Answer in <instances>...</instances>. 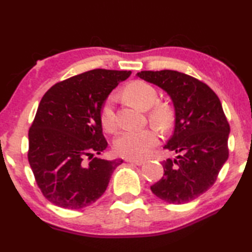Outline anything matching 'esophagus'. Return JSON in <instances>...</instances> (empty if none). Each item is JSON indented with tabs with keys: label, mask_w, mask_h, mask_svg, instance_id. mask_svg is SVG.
Returning a JSON list of instances; mask_svg holds the SVG:
<instances>
[{
	"label": "esophagus",
	"mask_w": 252,
	"mask_h": 252,
	"mask_svg": "<svg viewBox=\"0 0 252 252\" xmlns=\"http://www.w3.org/2000/svg\"><path fill=\"white\" fill-rule=\"evenodd\" d=\"M126 161L131 163V164H136V165L144 164V161H141V160H130V158H127V160H126Z\"/></svg>",
	"instance_id": "34e87169"
}]
</instances>
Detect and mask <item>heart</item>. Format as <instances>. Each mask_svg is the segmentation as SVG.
I'll return each instance as SVG.
<instances>
[{
    "mask_svg": "<svg viewBox=\"0 0 252 252\" xmlns=\"http://www.w3.org/2000/svg\"><path fill=\"white\" fill-rule=\"evenodd\" d=\"M126 97L141 108L147 109V118L152 125L161 130H168L173 121L172 107L165 101H158V92L152 84L141 80L127 83L125 88ZM100 123L109 133L118 129L115 114V98L109 95L100 109ZM160 143V136L154 129L125 130L114 141V150L120 157L126 158H144Z\"/></svg>",
    "mask_w": 252,
    "mask_h": 252,
    "instance_id": "b5f03b06",
    "label": "heart"
}]
</instances>
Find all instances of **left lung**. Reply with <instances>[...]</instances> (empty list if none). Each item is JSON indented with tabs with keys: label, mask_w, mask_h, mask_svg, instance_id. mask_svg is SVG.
I'll list each match as a JSON object with an SVG mask.
<instances>
[{
	"label": "left lung",
	"mask_w": 252,
	"mask_h": 252,
	"mask_svg": "<svg viewBox=\"0 0 252 252\" xmlns=\"http://www.w3.org/2000/svg\"><path fill=\"white\" fill-rule=\"evenodd\" d=\"M137 75L168 92L176 112L175 131L164 148L178 157L162 162L164 173L152 192L172 204L195 200L214 185L228 158L231 129L221 102L204 82L177 70Z\"/></svg>",
	"instance_id": "1"
}]
</instances>
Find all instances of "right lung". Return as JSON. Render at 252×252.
Listing matches in <instances>:
<instances>
[{
  "mask_svg": "<svg viewBox=\"0 0 252 252\" xmlns=\"http://www.w3.org/2000/svg\"><path fill=\"white\" fill-rule=\"evenodd\" d=\"M130 74L92 69L60 81L42 97L28 131L27 158L38 189L51 203L82 209L105 193L113 171L123 161L94 158L107 147L100 109Z\"/></svg>",
  "mask_w": 252,
  "mask_h": 252,
  "instance_id": "1",
  "label": "right lung"
}]
</instances>
